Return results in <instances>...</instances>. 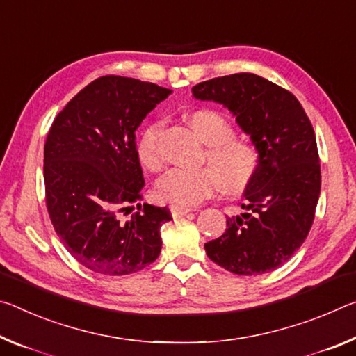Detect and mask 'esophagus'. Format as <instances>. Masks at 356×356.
Wrapping results in <instances>:
<instances>
[{"mask_svg": "<svg viewBox=\"0 0 356 356\" xmlns=\"http://www.w3.org/2000/svg\"><path fill=\"white\" fill-rule=\"evenodd\" d=\"M192 211V208L189 207H179V205H172L170 207V213L173 218H181L184 214H188Z\"/></svg>", "mask_w": 356, "mask_h": 356, "instance_id": "esophagus-1", "label": "esophagus"}]
</instances>
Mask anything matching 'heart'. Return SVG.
<instances>
[{"label": "heart", "mask_w": 356, "mask_h": 356, "mask_svg": "<svg viewBox=\"0 0 356 356\" xmlns=\"http://www.w3.org/2000/svg\"><path fill=\"white\" fill-rule=\"evenodd\" d=\"M186 121L203 143H207L197 170L173 168L156 184V195L162 202L192 207L216 194L224 186L229 192L248 188L257 175L260 154L252 140L233 132L232 121L213 108H197L186 115ZM162 123L148 124L137 140V157L147 170L157 172L164 165L159 148Z\"/></svg>", "instance_id": "1"}]
</instances>
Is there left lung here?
Wrapping results in <instances>:
<instances>
[{
    "instance_id": "left-lung-1",
    "label": "left lung",
    "mask_w": 356,
    "mask_h": 356,
    "mask_svg": "<svg viewBox=\"0 0 356 356\" xmlns=\"http://www.w3.org/2000/svg\"><path fill=\"white\" fill-rule=\"evenodd\" d=\"M202 101H216L236 116L260 154L241 216L227 218L207 255L227 271L264 275L284 265L305 243L320 195L316 134L292 92L260 75L240 72L192 86Z\"/></svg>"
}]
</instances>
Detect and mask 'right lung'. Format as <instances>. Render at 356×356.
<instances>
[{
  "instance_id": "add662e5",
  "label": "right lung",
  "mask_w": 356,
  "mask_h": 356,
  "mask_svg": "<svg viewBox=\"0 0 356 356\" xmlns=\"http://www.w3.org/2000/svg\"><path fill=\"white\" fill-rule=\"evenodd\" d=\"M170 90L106 75L77 92L47 134L45 205L56 235L88 270L124 276L159 257L168 209L143 200L136 129ZM129 221L120 218L133 207Z\"/></svg>"
}]
</instances>
